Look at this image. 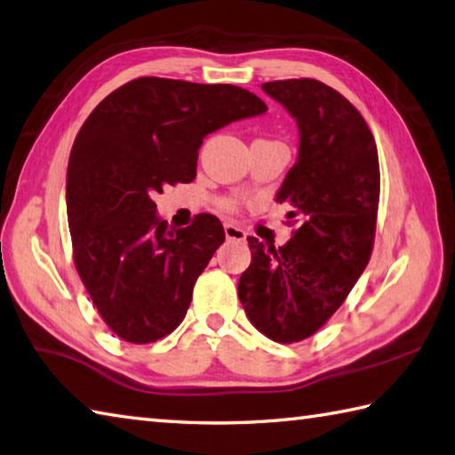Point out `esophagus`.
I'll list each match as a JSON object with an SVG mask.
<instances>
[{"instance_id":"obj_1","label":"esophagus","mask_w":455,"mask_h":455,"mask_svg":"<svg viewBox=\"0 0 455 455\" xmlns=\"http://www.w3.org/2000/svg\"><path fill=\"white\" fill-rule=\"evenodd\" d=\"M225 236H227V240H244L246 233L238 225H235V222H227Z\"/></svg>"}]
</instances>
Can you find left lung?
<instances>
[{
	"instance_id": "1",
	"label": "left lung",
	"mask_w": 455,
	"mask_h": 455,
	"mask_svg": "<svg viewBox=\"0 0 455 455\" xmlns=\"http://www.w3.org/2000/svg\"><path fill=\"white\" fill-rule=\"evenodd\" d=\"M298 124V159L275 193L301 227L283 246L248 236L252 260L238 280L251 323L278 343L307 339L367 268L379 211L375 138L359 110L314 78L264 83Z\"/></svg>"
}]
</instances>
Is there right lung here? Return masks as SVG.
Masks as SVG:
<instances>
[{
  "instance_id": "1",
  "label": "right lung",
  "mask_w": 455,
  "mask_h": 455,
  "mask_svg": "<svg viewBox=\"0 0 455 455\" xmlns=\"http://www.w3.org/2000/svg\"><path fill=\"white\" fill-rule=\"evenodd\" d=\"M266 110L240 86L144 76L116 88L83 124L67 169L68 228L80 280L120 339L172 333L225 243L207 212L172 230L154 197L195 180L209 133Z\"/></svg>"
}]
</instances>
